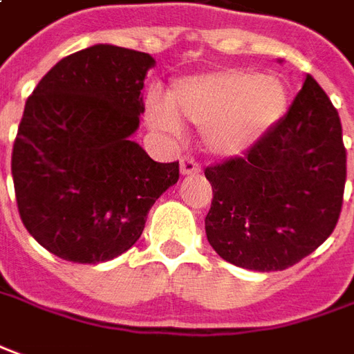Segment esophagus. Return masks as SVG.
I'll use <instances>...</instances> for the list:
<instances>
[{
    "label": "esophagus",
    "instance_id": "esophagus-1",
    "mask_svg": "<svg viewBox=\"0 0 354 354\" xmlns=\"http://www.w3.org/2000/svg\"><path fill=\"white\" fill-rule=\"evenodd\" d=\"M198 173H201V165L194 158L189 156L181 158V175H198Z\"/></svg>",
    "mask_w": 354,
    "mask_h": 354
}]
</instances>
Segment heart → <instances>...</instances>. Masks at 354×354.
<instances>
[{"mask_svg": "<svg viewBox=\"0 0 354 354\" xmlns=\"http://www.w3.org/2000/svg\"><path fill=\"white\" fill-rule=\"evenodd\" d=\"M287 88L274 75L250 69H219L179 79L167 98H152L148 119L163 131H177L179 121L204 129V142L218 156L250 150L287 109Z\"/></svg>", "mask_w": 354, "mask_h": 354, "instance_id": "obj_1", "label": "heart"}]
</instances>
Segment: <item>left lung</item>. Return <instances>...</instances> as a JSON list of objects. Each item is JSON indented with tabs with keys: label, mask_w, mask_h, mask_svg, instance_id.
Wrapping results in <instances>:
<instances>
[{
	"label": "left lung",
	"mask_w": 354,
	"mask_h": 354,
	"mask_svg": "<svg viewBox=\"0 0 354 354\" xmlns=\"http://www.w3.org/2000/svg\"><path fill=\"white\" fill-rule=\"evenodd\" d=\"M204 223L223 260L256 272L301 262L333 233L347 152L337 109L310 75L289 111L243 158L206 167Z\"/></svg>",
	"instance_id": "obj_1"
}]
</instances>
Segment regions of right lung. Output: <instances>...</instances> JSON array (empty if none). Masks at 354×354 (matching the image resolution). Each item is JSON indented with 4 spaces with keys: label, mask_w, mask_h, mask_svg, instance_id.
<instances>
[{
    "label": "right lung",
    "mask_w": 354,
    "mask_h": 354,
    "mask_svg": "<svg viewBox=\"0 0 354 354\" xmlns=\"http://www.w3.org/2000/svg\"><path fill=\"white\" fill-rule=\"evenodd\" d=\"M148 53L109 44L71 53L26 100L11 156L24 227L67 262L98 264L135 245L179 179L131 140L145 111Z\"/></svg>",
    "instance_id": "right-lung-1"
}]
</instances>
